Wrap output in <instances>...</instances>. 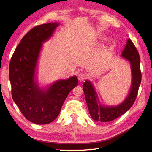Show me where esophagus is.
<instances>
[{
	"label": "esophagus",
	"instance_id": "obj_1",
	"mask_svg": "<svg viewBox=\"0 0 152 152\" xmlns=\"http://www.w3.org/2000/svg\"><path fill=\"white\" fill-rule=\"evenodd\" d=\"M86 78V74L84 72H80L78 74V78L80 82H82L83 80H84Z\"/></svg>",
	"mask_w": 152,
	"mask_h": 152
}]
</instances>
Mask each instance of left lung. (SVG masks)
Wrapping results in <instances>:
<instances>
[{"instance_id": "8db88e82", "label": "left lung", "mask_w": 152, "mask_h": 152, "mask_svg": "<svg viewBox=\"0 0 152 152\" xmlns=\"http://www.w3.org/2000/svg\"><path fill=\"white\" fill-rule=\"evenodd\" d=\"M121 57L128 60L131 64L132 82L130 91L123 102L118 106H102L100 103L94 87L88 80L83 84L86 101L90 115L93 120L108 122L120 117L133 105L141 83L142 74L140 68V56L136 47L130 39L127 42Z\"/></svg>"}]
</instances>
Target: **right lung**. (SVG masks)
Returning <instances> with one entry per match:
<instances>
[{"label":"right lung","instance_id":"add662e5","mask_svg":"<svg viewBox=\"0 0 152 152\" xmlns=\"http://www.w3.org/2000/svg\"><path fill=\"white\" fill-rule=\"evenodd\" d=\"M57 23L38 25L23 37L9 65L12 99L28 121L44 125L59 115L64 100L78 85L76 76L54 82L46 89L39 88L35 71L42 43L52 36Z\"/></svg>","mask_w":152,"mask_h":152}]
</instances>
